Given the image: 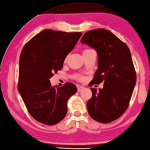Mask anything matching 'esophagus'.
Listing matches in <instances>:
<instances>
[{
    "instance_id": "1",
    "label": "esophagus",
    "mask_w": 150,
    "mask_h": 150,
    "mask_svg": "<svg viewBox=\"0 0 150 150\" xmlns=\"http://www.w3.org/2000/svg\"><path fill=\"white\" fill-rule=\"evenodd\" d=\"M76 86H77V88H78V92H80L81 91H82L83 89L84 88V86H81V85H79V84H77Z\"/></svg>"
}]
</instances>
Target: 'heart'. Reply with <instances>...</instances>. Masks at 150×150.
I'll return each mask as SVG.
<instances>
[{
    "label": "heart",
    "mask_w": 150,
    "mask_h": 150,
    "mask_svg": "<svg viewBox=\"0 0 150 150\" xmlns=\"http://www.w3.org/2000/svg\"><path fill=\"white\" fill-rule=\"evenodd\" d=\"M91 50H91V49H86V50H85L83 51V53H85V52H90V51H91ZM76 77H77V78L79 79H82V77H81V76H76Z\"/></svg>",
    "instance_id": "obj_1"
}]
</instances>
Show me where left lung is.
Returning a JSON list of instances; mask_svg holds the SVG:
<instances>
[{
    "label": "left lung",
    "mask_w": 150,
    "mask_h": 150,
    "mask_svg": "<svg viewBox=\"0 0 150 150\" xmlns=\"http://www.w3.org/2000/svg\"><path fill=\"white\" fill-rule=\"evenodd\" d=\"M81 43L94 48L98 55V69L92 84L103 82L102 89L91 88L88 114L97 122L110 123L126 110L136 85L131 52L111 31L102 28L87 31Z\"/></svg>",
    "instance_id": "obj_1"
}]
</instances>
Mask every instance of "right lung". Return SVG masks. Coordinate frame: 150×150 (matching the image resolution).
<instances>
[{
  "label": "right lung",
  "instance_id": "obj_1",
  "mask_svg": "<svg viewBox=\"0 0 150 150\" xmlns=\"http://www.w3.org/2000/svg\"><path fill=\"white\" fill-rule=\"evenodd\" d=\"M82 35L45 30L33 36L20 55L18 91L30 115L39 122L55 125L66 117L67 102L77 92L74 84L51 86L50 79L61 70L66 56Z\"/></svg>",
  "mask_w": 150,
  "mask_h": 150
}]
</instances>
